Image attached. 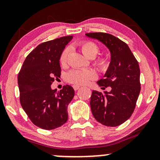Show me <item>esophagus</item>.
Here are the masks:
<instances>
[{
    "label": "esophagus",
    "mask_w": 160,
    "mask_h": 160,
    "mask_svg": "<svg viewBox=\"0 0 160 160\" xmlns=\"http://www.w3.org/2000/svg\"><path fill=\"white\" fill-rule=\"evenodd\" d=\"M73 88H74V90L76 91V90H78V89H80V86H78V85H74V86H73Z\"/></svg>",
    "instance_id": "1"
}]
</instances>
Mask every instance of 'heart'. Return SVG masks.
<instances>
[{
  "instance_id": "obj_1",
  "label": "heart",
  "mask_w": 160,
  "mask_h": 160,
  "mask_svg": "<svg viewBox=\"0 0 160 160\" xmlns=\"http://www.w3.org/2000/svg\"><path fill=\"white\" fill-rule=\"evenodd\" d=\"M82 52L87 58H94L98 54L99 48L96 43L92 41H84L80 43ZM70 52L68 47L62 51L60 56V63L62 66L67 65L68 57ZM95 65L102 71H105L109 66V61L105 57H101L95 61ZM96 74L94 71L90 69H74L71 71L67 75L68 82L75 85H83L87 83L89 80L95 78Z\"/></svg>"
}]
</instances>
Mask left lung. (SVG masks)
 <instances>
[{"label": "left lung", "instance_id": "left-lung-1", "mask_svg": "<svg viewBox=\"0 0 160 160\" xmlns=\"http://www.w3.org/2000/svg\"><path fill=\"white\" fill-rule=\"evenodd\" d=\"M104 43L111 52V62L104 78L97 82L104 93L93 90L90 107L93 117L106 126H120L131 117L141 91L138 62L126 43L112 34L87 33Z\"/></svg>", "mask_w": 160, "mask_h": 160}]
</instances>
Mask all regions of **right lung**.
<instances>
[{
	"mask_svg": "<svg viewBox=\"0 0 160 160\" xmlns=\"http://www.w3.org/2000/svg\"><path fill=\"white\" fill-rule=\"evenodd\" d=\"M73 36H65L40 43L28 55L18 75L19 100L35 126L55 129L68 120V105L74 96L71 86L51 89L55 78L61 74L59 59Z\"/></svg>",
	"mask_w": 160,
	"mask_h": 160,
	"instance_id": "obj_1",
	"label": "right lung"
}]
</instances>
